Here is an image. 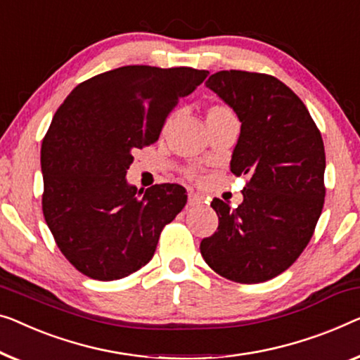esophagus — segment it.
Returning a JSON list of instances; mask_svg holds the SVG:
<instances>
[{"instance_id":"obj_1","label":"esophagus","mask_w":360,"mask_h":360,"mask_svg":"<svg viewBox=\"0 0 360 360\" xmlns=\"http://www.w3.org/2000/svg\"><path fill=\"white\" fill-rule=\"evenodd\" d=\"M202 205V196L196 195V193H190L188 195V206H200Z\"/></svg>"}]
</instances>
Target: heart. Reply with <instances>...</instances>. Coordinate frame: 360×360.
Here are the masks:
<instances>
[{"instance_id": "heart-1", "label": "heart", "mask_w": 360, "mask_h": 360, "mask_svg": "<svg viewBox=\"0 0 360 360\" xmlns=\"http://www.w3.org/2000/svg\"><path fill=\"white\" fill-rule=\"evenodd\" d=\"M232 115H233V112L227 105H224V103H212V105L207 107V110H206L207 123L217 122V120H222V118H227V117H232ZM185 175L188 176V179H195L196 170L195 169H186Z\"/></svg>"}]
</instances>
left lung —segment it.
Returning <instances> with one entry per match:
<instances>
[{
  "mask_svg": "<svg viewBox=\"0 0 360 360\" xmlns=\"http://www.w3.org/2000/svg\"><path fill=\"white\" fill-rule=\"evenodd\" d=\"M206 86L242 122L231 170L248 180L236 210L212 200L219 226L201 240V255L229 281L264 283L292 266L314 236L326 193L325 146L304 102L274 76L219 71Z\"/></svg>",
  "mask_w": 360,
  "mask_h": 360,
  "instance_id": "left-lung-1",
  "label": "left lung"
}]
</instances>
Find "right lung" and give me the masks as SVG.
<instances>
[{
    "label": "right lung",
    "mask_w": 360,
    "mask_h": 360,
    "mask_svg": "<svg viewBox=\"0 0 360 360\" xmlns=\"http://www.w3.org/2000/svg\"><path fill=\"white\" fill-rule=\"evenodd\" d=\"M210 72L122 66L81 82L41 141V211L60 252L97 281L127 278L154 257L160 232L186 205L176 184H127L133 150L159 139L169 113Z\"/></svg>",
    "instance_id": "obj_1"
}]
</instances>
